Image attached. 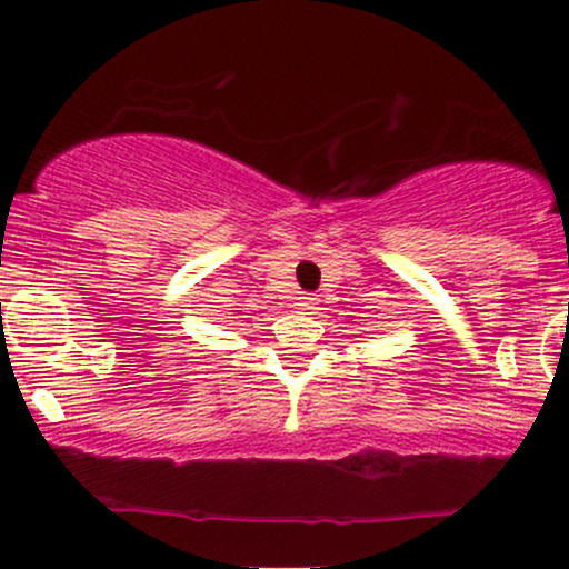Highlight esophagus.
<instances>
[{"instance_id": "esophagus-1", "label": "esophagus", "mask_w": 569, "mask_h": 569, "mask_svg": "<svg viewBox=\"0 0 569 569\" xmlns=\"http://www.w3.org/2000/svg\"><path fill=\"white\" fill-rule=\"evenodd\" d=\"M297 310H302V312H312L316 310V305H318V297L316 293H302V297H297Z\"/></svg>"}]
</instances>
